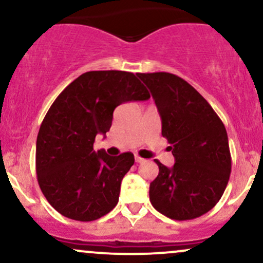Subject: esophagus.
Instances as JSON below:
<instances>
[{
  "mask_svg": "<svg viewBox=\"0 0 263 263\" xmlns=\"http://www.w3.org/2000/svg\"><path fill=\"white\" fill-rule=\"evenodd\" d=\"M135 162H136V163H143V162H144V159H143V158H141V157L136 156V157H135Z\"/></svg>",
  "mask_w": 263,
  "mask_h": 263,
  "instance_id": "obj_1",
  "label": "esophagus"
}]
</instances>
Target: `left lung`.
<instances>
[{
  "instance_id": "8db88e82",
  "label": "left lung",
  "mask_w": 263,
  "mask_h": 263,
  "mask_svg": "<svg viewBox=\"0 0 263 263\" xmlns=\"http://www.w3.org/2000/svg\"><path fill=\"white\" fill-rule=\"evenodd\" d=\"M155 99L162 136L171 144L172 168L155 159L158 176L149 185L157 211L173 220H192L213 209L231 173L226 128L203 96L171 73H138Z\"/></svg>"
}]
</instances>
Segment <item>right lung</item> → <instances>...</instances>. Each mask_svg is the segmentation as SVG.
Returning a JSON list of instances; mask_svg holds the SVG:
<instances>
[{"label": "right lung", "mask_w": 263, "mask_h": 263, "mask_svg": "<svg viewBox=\"0 0 263 263\" xmlns=\"http://www.w3.org/2000/svg\"><path fill=\"white\" fill-rule=\"evenodd\" d=\"M149 98L134 73L121 70L87 71L59 93L39 128L35 171L45 199L63 216L92 221L116 206L135 157L96 152L93 142L110 129L119 105Z\"/></svg>", "instance_id": "1"}]
</instances>
